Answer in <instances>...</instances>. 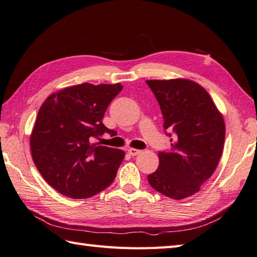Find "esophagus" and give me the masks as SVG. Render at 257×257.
<instances>
[{"label":"esophagus","mask_w":257,"mask_h":257,"mask_svg":"<svg viewBox=\"0 0 257 257\" xmlns=\"http://www.w3.org/2000/svg\"><path fill=\"white\" fill-rule=\"evenodd\" d=\"M128 154L131 156H136V155H139V154L142 152V151H140V150H138V148H128Z\"/></svg>","instance_id":"34e87169"}]
</instances>
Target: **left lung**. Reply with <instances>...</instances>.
I'll return each instance as SVG.
<instances>
[{
	"mask_svg": "<svg viewBox=\"0 0 257 257\" xmlns=\"http://www.w3.org/2000/svg\"><path fill=\"white\" fill-rule=\"evenodd\" d=\"M146 83L161 105L164 128L174 133L170 152L158 153L159 166L147 179L156 191L180 200L197 193L214 173L223 152L224 119L207 90L195 81Z\"/></svg>",
	"mask_w": 257,
	"mask_h": 257,
	"instance_id": "left-lung-1",
	"label": "left lung"
}]
</instances>
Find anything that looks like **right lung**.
Instances as JSON below:
<instances>
[{
	"label": "right lung",
	"mask_w": 257,
	"mask_h": 257,
	"mask_svg": "<svg viewBox=\"0 0 257 257\" xmlns=\"http://www.w3.org/2000/svg\"><path fill=\"white\" fill-rule=\"evenodd\" d=\"M123 85L81 83L51 93L38 111L31 134L34 164L61 195L90 198L109 187L125 153L92 143L111 133L102 118Z\"/></svg>",
	"instance_id": "1"
}]
</instances>
